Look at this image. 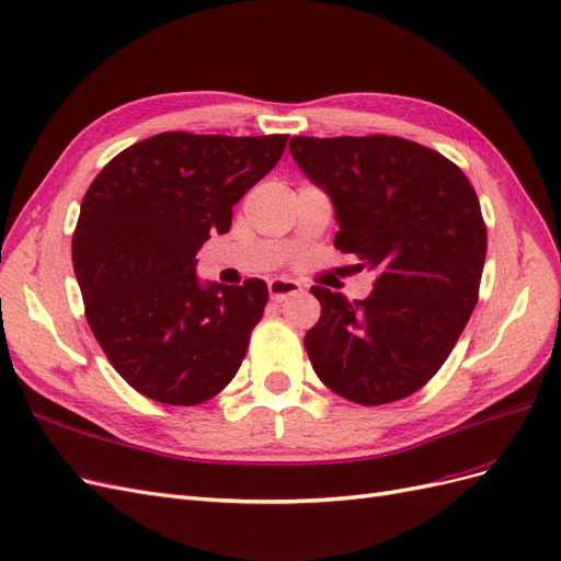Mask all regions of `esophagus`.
Masks as SVG:
<instances>
[{
    "label": "esophagus",
    "mask_w": 561,
    "mask_h": 561,
    "mask_svg": "<svg viewBox=\"0 0 561 561\" xmlns=\"http://www.w3.org/2000/svg\"><path fill=\"white\" fill-rule=\"evenodd\" d=\"M297 293H301V285L297 280H290V278L268 280V295H271V299H274V301H280L287 295H297Z\"/></svg>",
    "instance_id": "34e87169"
}]
</instances>
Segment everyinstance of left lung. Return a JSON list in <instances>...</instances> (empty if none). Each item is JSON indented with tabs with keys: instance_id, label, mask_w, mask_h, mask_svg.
<instances>
[{
	"instance_id": "8db88e82",
	"label": "left lung",
	"mask_w": 561,
	"mask_h": 561,
	"mask_svg": "<svg viewBox=\"0 0 561 561\" xmlns=\"http://www.w3.org/2000/svg\"><path fill=\"white\" fill-rule=\"evenodd\" d=\"M290 154L332 198L334 248L377 274L355 301L311 287L322 311L304 346L318 379L367 407L416 393L478 304L486 257L478 194L456 163L393 135H297Z\"/></svg>"
}]
</instances>
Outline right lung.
I'll return each instance as SVG.
<instances>
[{
    "label": "right lung",
    "instance_id": "add662e5",
    "mask_svg": "<svg viewBox=\"0 0 561 561\" xmlns=\"http://www.w3.org/2000/svg\"><path fill=\"white\" fill-rule=\"evenodd\" d=\"M287 135L159 133L124 149L81 201L72 264L87 320L138 393L192 407L239 371L266 283L203 285L196 252L283 157Z\"/></svg>",
    "mask_w": 561,
    "mask_h": 561
}]
</instances>
